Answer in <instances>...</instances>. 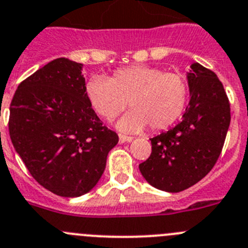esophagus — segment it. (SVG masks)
<instances>
[{"instance_id": "34e87169", "label": "esophagus", "mask_w": 248, "mask_h": 248, "mask_svg": "<svg viewBox=\"0 0 248 248\" xmlns=\"http://www.w3.org/2000/svg\"><path fill=\"white\" fill-rule=\"evenodd\" d=\"M131 140H133V138H130V136L119 135V142H120V144H124V142H130Z\"/></svg>"}]
</instances>
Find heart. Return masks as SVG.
<instances>
[{
    "label": "heart",
    "instance_id": "b5f03b06",
    "mask_svg": "<svg viewBox=\"0 0 248 248\" xmlns=\"http://www.w3.org/2000/svg\"><path fill=\"white\" fill-rule=\"evenodd\" d=\"M86 98L96 113L113 119L126 108L117 123L123 133L152 131L172 126L182 117L189 97L187 79L176 72L152 66H129L115 70L108 79L93 76L85 86Z\"/></svg>",
    "mask_w": 248,
    "mask_h": 248
}]
</instances>
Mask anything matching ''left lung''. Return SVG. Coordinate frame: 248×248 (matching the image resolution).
<instances>
[{
	"label": "left lung",
	"instance_id": "left-lung-1",
	"mask_svg": "<svg viewBox=\"0 0 248 248\" xmlns=\"http://www.w3.org/2000/svg\"><path fill=\"white\" fill-rule=\"evenodd\" d=\"M189 106L174 128L151 139L152 151L139 169L152 187L182 192L217 163L230 125V103L217 75L194 62L187 72Z\"/></svg>",
	"mask_w": 248,
	"mask_h": 248
}]
</instances>
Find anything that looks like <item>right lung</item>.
<instances>
[{
    "instance_id": "1",
    "label": "right lung",
    "mask_w": 248,
    "mask_h": 248,
    "mask_svg": "<svg viewBox=\"0 0 248 248\" xmlns=\"http://www.w3.org/2000/svg\"><path fill=\"white\" fill-rule=\"evenodd\" d=\"M82 63L50 61L20 82L10 107V136L33 178L60 197L90 192L106 169L117 134L85 93Z\"/></svg>"
}]
</instances>
